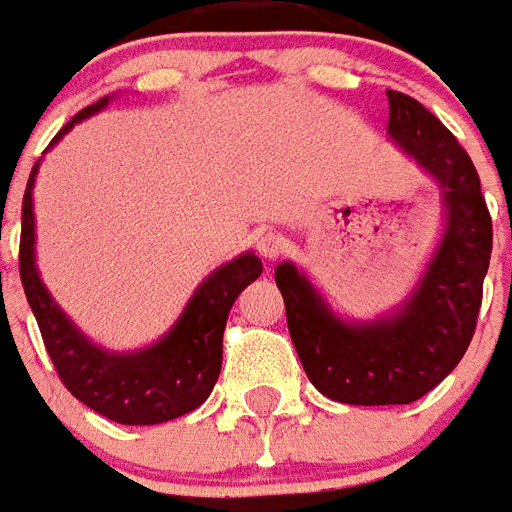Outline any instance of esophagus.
<instances>
[{
	"label": "esophagus",
	"instance_id": "obj_1",
	"mask_svg": "<svg viewBox=\"0 0 512 512\" xmlns=\"http://www.w3.org/2000/svg\"><path fill=\"white\" fill-rule=\"evenodd\" d=\"M257 252H260V257H266V260H274V257H279V252L285 249V241H282V235L279 233H260L257 235Z\"/></svg>",
	"mask_w": 512,
	"mask_h": 512
}]
</instances>
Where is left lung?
I'll return each instance as SVG.
<instances>
[{
	"mask_svg": "<svg viewBox=\"0 0 512 512\" xmlns=\"http://www.w3.org/2000/svg\"><path fill=\"white\" fill-rule=\"evenodd\" d=\"M389 139L436 180L444 230L414 290L373 321H345L290 260L274 271L290 340L321 395L351 406H403L450 376L472 343L491 260V213L472 158L411 95L386 90Z\"/></svg>",
	"mask_w": 512,
	"mask_h": 512,
	"instance_id": "obj_1",
	"label": "left lung"
}]
</instances>
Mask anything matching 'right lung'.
<instances>
[{"instance_id": "1", "label": "right lung", "mask_w": 512, "mask_h": 512, "mask_svg": "<svg viewBox=\"0 0 512 512\" xmlns=\"http://www.w3.org/2000/svg\"><path fill=\"white\" fill-rule=\"evenodd\" d=\"M109 98L95 101L73 117L60 134L51 139L54 147L76 123L101 112ZM40 161L32 167L24 202H21V285L51 362L76 400L98 411L101 417L120 425H158L183 417L202 406L211 395L222 370V334L230 307L238 293L263 274V263L255 252L233 257L191 293L189 304L161 340L139 351H109L93 343L54 301L40 279L35 263V211L32 189Z\"/></svg>"}]
</instances>
